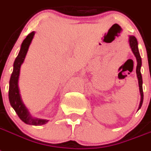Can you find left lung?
Wrapping results in <instances>:
<instances>
[{
  "mask_svg": "<svg viewBox=\"0 0 151 151\" xmlns=\"http://www.w3.org/2000/svg\"><path fill=\"white\" fill-rule=\"evenodd\" d=\"M129 47L131 48L132 52L135 55L136 59H137V69H136V73H137V76L138 79V84H139V89H140V105H139V108L138 109H140L142 104H143V100H144V93H143V80H142V76L141 73H140V68H141L142 65V60L141 57H140V52H139V49H138V43L137 38L134 36L131 35L129 37Z\"/></svg>",
  "mask_w": 151,
  "mask_h": 151,
  "instance_id": "left-lung-1",
  "label": "left lung"
}]
</instances>
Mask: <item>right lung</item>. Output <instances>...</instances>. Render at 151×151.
Masks as SVG:
<instances>
[{
    "label": "right lung",
    "instance_id": "right-lung-1",
    "mask_svg": "<svg viewBox=\"0 0 151 151\" xmlns=\"http://www.w3.org/2000/svg\"><path fill=\"white\" fill-rule=\"evenodd\" d=\"M34 35H35V32H31L26 37L25 39L24 40L22 45H21L19 53L14 62L13 72L11 76L9 82L8 97H9L11 106L13 107V109L15 110L17 116L24 123H25L26 124H30V125L40 126L47 123L48 120L34 118L30 114L28 109H27V107L25 106L22 101V96L20 94L19 86H18V79H19L21 66L24 61V58H25V56L28 51L30 45L32 43Z\"/></svg>",
    "mask_w": 151,
    "mask_h": 151
}]
</instances>
